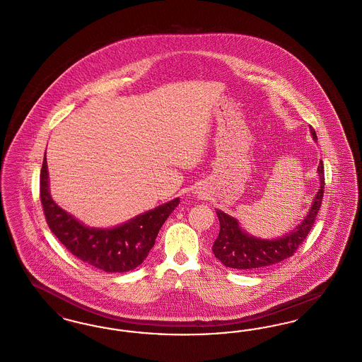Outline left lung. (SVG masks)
I'll use <instances>...</instances> for the list:
<instances>
[{
  "label": "left lung",
  "mask_w": 362,
  "mask_h": 362,
  "mask_svg": "<svg viewBox=\"0 0 362 362\" xmlns=\"http://www.w3.org/2000/svg\"><path fill=\"white\" fill-rule=\"evenodd\" d=\"M310 130L313 139L317 141L318 137L315 130L313 127H310ZM318 176L320 186L308 214L293 230L280 238L261 240L253 237L241 229L235 218L217 210L219 234L214 241L213 252L218 260L225 267L234 269H259L291 257L311 230L322 204L325 191V170L322 160L319 161Z\"/></svg>",
  "instance_id": "left-lung-1"
}]
</instances>
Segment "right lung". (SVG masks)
<instances>
[{"instance_id": "add662e5", "label": "right lung", "mask_w": 362, "mask_h": 362, "mask_svg": "<svg viewBox=\"0 0 362 362\" xmlns=\"http://www.w3.org/2000/svg\"><path fill=\"white\" fill-rule=\"evenodd\" d=\"M47 158L40 173V199L45 221L59 241L79 260L105 272H128L146 259L160 228L179 204V198L110 228H88L59 207L49 194Z\"/></svg>"}]
</instances>
